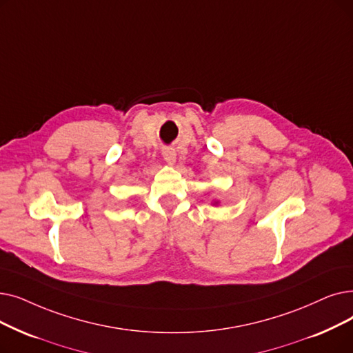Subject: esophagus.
<instances>
[{"label": "esophagus", "instance_id": "1", "mask_svg": "<svg viewBox=\"0 0 353 353\" xmlns=\"http://www.w3.org/2000/svg\"><path fill=\"white\" fill-rule=\"evenodd\" d=\"M176 151L174 148H164L163 150V159L165 160V163L168 164H174L176 163Z\"/></svg>", "mask_w": 353, "mask_h": 353}]
</instances>
